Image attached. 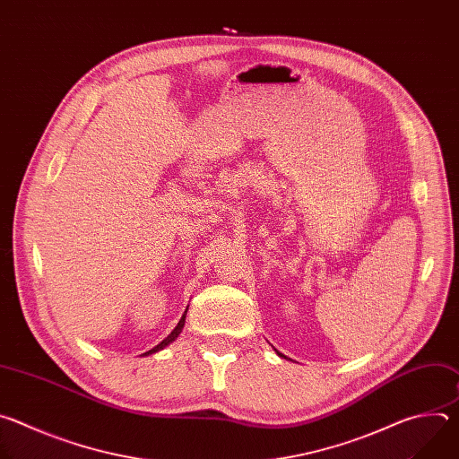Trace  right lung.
Here are the masks:
<instances>
[{"mask_svg": "<svg viewBox=\"0 0 459 459\" xmlns=\"http://www.w3.org/2000/svg\"><path fill=\"white\" fill-rule=\"evenodd\" d=\"M185 314H186V310H185ZM185 314L181 316L179 323L174 326V331H172V333H170V334H169V336H167V338H165V340H163L160 345H156L154 349H151V351H149V352H145V354H152V352H158V351L165 349L169 343H172V342H174V340L179 336V333H181V329H183V325H185Z\"/></svg>", "mask_w": 459, "mask_h": 459, "instance_id": "right-lung-1", "label": "right lung"}]
</instances>
